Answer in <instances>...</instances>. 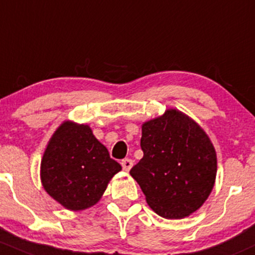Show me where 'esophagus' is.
Wrapping results in <instances>:
<instances>
[{"instance_id":"obj_1","label":"esophagus","mask_w":255,"mask_h":255,"mask_svg":"<svg viewBox=\"0 0 255 255\" xmlns=\"http://www.w3.org/2000/svg\"><path fill=\"white\" fill-rule=\"evenodd\" d=\"M121 165H122V168L125 171H129L133 166V161L130 159H123L121 161Z\"/></svg>"}]
</instances>
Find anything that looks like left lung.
<instances>
[{
	"label": "left lung",
	"mask_w": 255,
	"mask_h": 255,
	"mask_svg": "<svg viewBox=\"0 0 255 255\" xmlns=\"http://www.w3.org/2000/svg\"><path fill=\"white\" fill-rule=\"evenodd\" d=\"M143 159L129 171L146 203L165 219L197 211L214 188L218 171L213 143L197 122L178 110L141 126Z\"/></svg>",
	"instance_id": "1"
}]
</instances>
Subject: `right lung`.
<instances>
[{"label":"right lung","mask_w":255,"mask_h":255,"mask_svg":"<svg viewBox=\"0 0 255 255\" xmlns=\"http://www.w3.org/2000/svg\"><path fill=\"white\" fill-rule=\"evenodd\" d=\"M121 170L89 126L66 121L45 149L40 177L47 194L68 210L78 211L95 205Z\"/></svg>","instance_id":"obj_1"}]
</instances>
